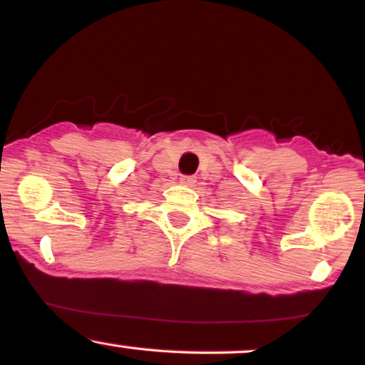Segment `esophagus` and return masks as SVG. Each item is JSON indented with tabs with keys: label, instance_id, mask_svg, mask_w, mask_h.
I'll return each mask as SVG.
<instances>
[{
	"label": "esophagus",
	"instance_id": "34e87169",
	"mask_svg": "<svg viewBox=\"0 0 365 365\" xmlns=\"http://www.w3.org/2000/svg\"><path fill=\"white\" fill-rule=\"evenodd\" d=\"M180 183L185 187H192L195 183V177H192V175H183V177H180Z\"/></svg>",
	"mask_w": 365,
	"mask_h": 365
}]
</instances>
